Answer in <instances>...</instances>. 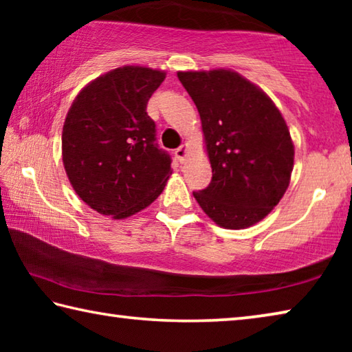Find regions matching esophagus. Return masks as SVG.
<instances>
[{"instance_id": "34e87169", "label": "esophagus", "mask_w": 352, "mask_h": 352, "mask_svg": "<svg viewBox=\"0 0 352 352\" xmlns=\"http://www.w3.org/2000/svg\"><path fill=\"white\" fill-rule=\"evenodd\" d=\"M188 155H189V146L188 144H183V146H180L175 151V157H177V160L180 163H184L186 162V158H188Z\"/></svg>"}]
</instances>
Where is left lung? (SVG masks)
Here are the masks:
<instances>
[{
    "instance_id": "obj_1",
    "label": "left lung",
    "mask_w": 352,
    "mask_h": 352,
    "mask_svg": "<svg viewBox=\"0 0 352 352\" xmlns=\"http://www.w3.org/2000/svg\"><path fill=\"white\" fill-rule=\"evenodd\" d=\"M201 119L212 168L210 186L192 192L226 230L264 219L289 188L295 148L273 100L231 69L178 71Z\"/></svg>"
}]
</instances>
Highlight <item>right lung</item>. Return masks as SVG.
<instances>
[{
  "label": "right lung",
  "instance_id": "1",
  "mask_svg": "<svg viewBox=\"0 0 352 352\" xmlns=\"http://www.w3.org/2000/svg\"><path fill=\"white\" fill-rule=\"evenodd\" d=\"M166 73L121 67L99 76L71 104L62 157L76 194L102 216L126 219L163 192L172 174L168 152L155 144L147 102Z\"/></svg>",
  "mask_w": 352,
  "mask_h": 352
}]
</instances>
